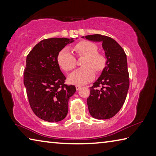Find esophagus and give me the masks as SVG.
I'll use <instances>...</instances> for the list:
<instances>
[{
	"label": "esophagus",
	"mask_w": 156,
	"mask_h": 156,
	"mask_svg": "<svg viewBox=\"0 0 156 156\" xmlns=\"http://www.w3.org/2000/svg\"><path fill=\"white\" fill-rule=\"evenodd\" d=\"M80 87H80V86H79V85H76V90H79V89H80Z\"/></svg>",
	"instance_id": "34e87169"
}]
</instances>
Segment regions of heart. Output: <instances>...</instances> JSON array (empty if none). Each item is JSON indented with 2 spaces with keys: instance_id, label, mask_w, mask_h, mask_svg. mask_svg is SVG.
Segmentation results:
<instances>
[{
  "instance_id": "heart-1",
  "label": "heart",
  "mask_w": 156,
  "mask_h": 156,
  "mask_svg": "<svg viewBox=\"0 0 156 156\" xmlns=\"http://www.w3.org/2000/svg\"><path fill=\"white\" fill-rule=\"evenodd\" d=\"M73 50L77 56H84L81 65L69 76V83L83 85L91 82L94 78L95 72H101L107 65V59L103 54L98 51V47L96 44L88 41H81L73 46ZM57 62L64 70L68 72L75 68L76 59L75 56L67 48L60 50L57 56Z\"/></svg>"
}]
</instances>
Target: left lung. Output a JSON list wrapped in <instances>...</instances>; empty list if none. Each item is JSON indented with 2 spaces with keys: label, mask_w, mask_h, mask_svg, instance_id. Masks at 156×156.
Segmentation results:
<instances>
[{
  "label": "left lung",
  "mask_w": 156,
  "mask_h": 156,
  "mask_svg": "<svg viewBox=\"0 0 156 156\" xmlns=\"http://www.w3.org/2000/svg\"><path fill=\"white\" fill-rule=\"evenodd\" d=\"M84 38L102 42L107 59L101 75L89 87L90 95L87 100L89 112L97 119H109L120 110L127 95L129 78L126 54L110 37L94 34Z\"/></svg>",
  "instance_id": "8db88e82"
}]
</instances>
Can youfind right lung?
Wrapping results in <instances>:
<instances>
[{
    "instance_id": "obj_1",
    "label": "right lung",
    "mask_w": 156,
    "mask_h": 156,
    "mask_svg": "<svg viewBox=\"0 0 156 156\" xmlns=\"http://www.w3.org/2000/svg\"><path fill=\"white\" fill-rule=\"evenodd\" d=\"M73 41L66 38L44 39L27 56L24 84L31 109L42 120L58 122L67 114L69 99L76 89L65 84L66 78L60 69L57 56Z\"/></svg>"
}]
</instances>
